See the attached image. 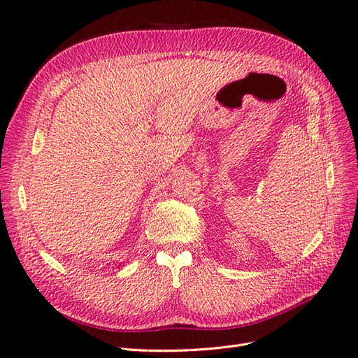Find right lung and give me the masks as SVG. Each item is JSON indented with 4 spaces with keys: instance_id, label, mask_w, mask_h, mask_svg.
I'll return each mask as SVG.
<instances>
[{
    "instance_id": "1",
    "label": "right lung",
    "mask_w": 358,
    "mask_h": 358,
    "mask_svg": "<svg viewBox=\"0 0 358 358\" xmlns=\"http://www.w3.org/2000/svg\"><path fill=\"white\" fill-rule=\"evenodd\" d=\"M117 267H119V266H117Z\"/></svg>"
}]
</instances>
